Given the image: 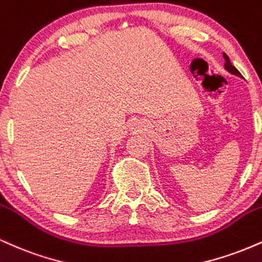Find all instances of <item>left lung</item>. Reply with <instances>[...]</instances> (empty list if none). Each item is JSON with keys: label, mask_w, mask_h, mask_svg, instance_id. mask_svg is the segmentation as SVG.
I'll return each mask as SVG.
<instances>
[{"label": "left lung", "mask_w": 262, "mask_h": 262, "mask_svg": "<svg viewBox=\"0 0 262 262\" xmlns=\"http://www.w3.org/2000/svg\"><path fill=\"white\" fill-rule=\"evenodd\" d=\"M223 57H224V70H226L228 73H230V75L236 76V77H239V78H242L241 72H239V71L236 70L234 66H233L232 62H230L229 57L227 56V54H224V52H223Z\"/></svg>", "instance_id": "8db88e82"}]
</instances>
